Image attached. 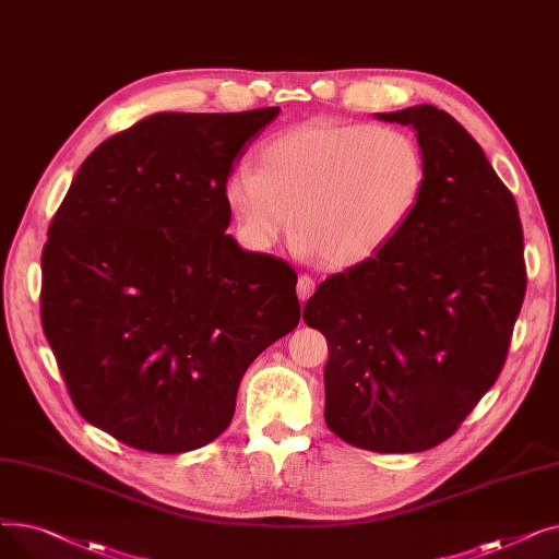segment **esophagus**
Wrapping results in <instances>:
<instances>
[{
	"label": "esophagus",
	"mask_w": 559,
	"mask_h": 559,
	"mask_svg": "<svg viewBox=\"0 0 559 559\" xmlns=\"http://www.w3.org/2000/svg\"><path fill=\"white\" fill-rule=\"evenodd\" d=\"M314 292V281L310 276H301L297 283V295L301 301H308L310 295Z\"/></svg>",
	"instance_id": "obj_1"
}]
</instances>
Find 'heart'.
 I'll use <instances>...</instances> for the list:
<instances>
[{"instance_id":"1","label":"heart","mask_w":559,"mask_h":559,"mask_svg":"<svg viewBox=\"0 0 559 559\" xmlns=\"http://www.w3.org/2000/svg\"><path fill=\"white\" fill-rule=\"evenodd\" d=\"M426 160L403 131L310 120L264 142L258 169L242 163L226 199L255 247L295 228L326 267H354L383 249L421 197Z\"/></svg>"}]
</instances>
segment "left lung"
<instances>
[{"mask_svg": "<svg viewBox=\"0 0 559 559\" xmlns=\"http://www.w3.org/2000/svg\"><path fill=\"white\" fill-rule=\"evenodd\" d=\"M380 120L413 127L421 197L369 260L329 276L304 308L324 333L326 426L373 453L449 439L501 373L525 297L514 194L480 144L430 104Z\"/></svg>", "mask_w": 559, "mask_h": 559, "instance_id": "left-lung-1", "label": "left lung"}]
</instances>
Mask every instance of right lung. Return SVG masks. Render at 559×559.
<instances>
[{
	"mask_svg": "<svg viewBox=\"0 0 559 559\" xmlns=\"http://www.w3.org/2000/svg\"><path fill=\"white\" fill-rule=\"evenodd\" d=\"M278 108L154 112L85 158L49 224L40 319L79 415L146 453L211 444L301 319L297 272L230 235L226 181Z\"/></svg>",
	"mask_w": 559,
	"mask_h": 559,
	"instance_id": "obj_1",
	"label": "right lung"
}]
</instances>
